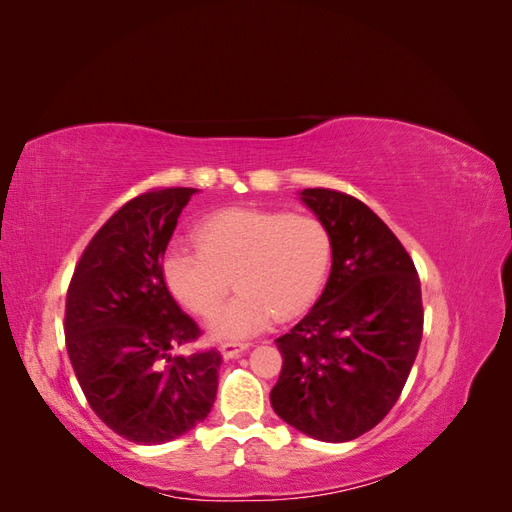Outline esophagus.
Returning a JSON list of instances; mask_svg holds the SVG:
<instances>
[{"label":"esophagus","instance_id":"obj_1","mask_svg":"<svg viewBox=\"0 0 512 512\" xmlns=\"http://www.w3.org/2000/svg\"><path fill=\"white\" fill-rule=\"evenodd\" d=\"M247 350V344H222L220 346V354L222 359H237V356H241L243 352Z\"/></svg>","mask_w":512,"mask_h":512}]
</instances>
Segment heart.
<instances>
[{
    "mask_svg": "<svg viewBox=\"0 0 512 512\" xmlns=\"http://www.w3.org/2000/svg\"><path fill=\"white\" fill-rule=\"evenodd\" d=\"M194 241L198 252H166L162 277L198 316H211L235 284L239 292L207 324L215 342H245L277 318L303 314L333 260L329 228L307 213L230 207L200 222Z\"/></svg>",
    "mask_w": 512,
    "mask_h": 512,
    "instance_id": "heart-1",
    "label": "heart"
}]
</instances>
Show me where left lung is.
I'll return each instance as SVG.
<instances>
[{
	"mask_svg": "<svg viewBox=\"0 0 512 512\" xmlns=\"http://www.w3.org/2000/svg\"><path fill=\"white\" fill-rule=\"evenodd\" d=\"M299 200L329 228L333 260L309 314L275 339L284 363L271 406L309 438L348 442L376 427L404 389L423 337L421 282L361 200L324 188Z\"/></svg>",
	"mask_w": 512,
	"mask_h": 512,
	"instance_id": "left-lung-1",
	"label": "left lung"
}]
</instances>
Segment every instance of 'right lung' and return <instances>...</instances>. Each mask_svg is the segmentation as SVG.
Wrapping results in <instances>:
<instances>
[{
	"instance_id": "add662e5",
	"label": "right lung",
	"mask_w": 512,
	"mask_h": 512,
	"mask_svg": "<svg viewBox=\"0 0 512 512\" xmlns=\"http://www.w3.org/2000/svg\"><path fill=\"white\" fill-rule=\"evenodd\" d=\"M196 188L132 198L89 241L66 299V348L91 410L121 438L164 444L205 421L220 352L173 356L200 335L170 297L162 260Z\"/></svg>"
}]
</instances>
